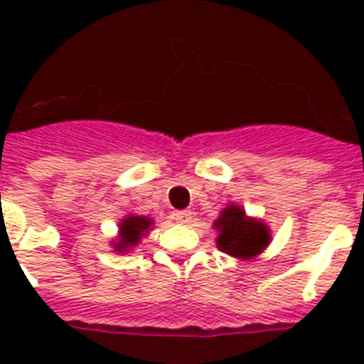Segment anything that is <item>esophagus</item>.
<instances>
[{"label":"esophagus","instance_id":"obj_1","mask_svg":"<svg viewBox=\"0 0 364 364\" xmlns=\"http://www.w3.org/2000/svg\"><path fill=\"white\" fill-rule=\"evenodd\" d=\"M193 211L188 210H183V211H176L173 213V221L176 223H181V225H188V223L193 221Z\"/></svg>","mask_w":364,"mask_h":364}]
</instances>
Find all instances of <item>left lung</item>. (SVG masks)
I'll return each instance as SVG.
<instances>
[{"mask_svg": "<svg viewBox=\"0 0 364 364\" xmlns=\"http://www.w3.org/2000/svg\"><path fill=\"white\" fill-rule=\"evenodd\" d=\"M215 227L219 230V249L238 259H253L270 242V234L264 225L247 219L240 205H228L217 219Z\"/></svg>", "mask_w": 364, "mask_h": 364, "instance_id": "8db88e82", "label": "left lung"}]
</instances>
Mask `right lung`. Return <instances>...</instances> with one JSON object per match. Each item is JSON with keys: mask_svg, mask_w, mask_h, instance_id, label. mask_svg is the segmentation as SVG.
I'll use <instances>...</instances> for the list:
<instances>
[{"mask_svg": "<svg viewBox=\"0 0 364 364\" xmlns=\"http://www.w3.org/2000/svg\"><path fill=\"white\" fill-rule=\"evenodd\" d=\"M151 219L141 215H130L126 217L124 221L121 223V240L115 243L117 251H126L132 245H136L139 242L141 236L149 232V227H151Z\"/></svg>", "mask_w": 364, "mask_h": 364, "instance_id": "obj_1", "label": "right lung"}]
</instances>
